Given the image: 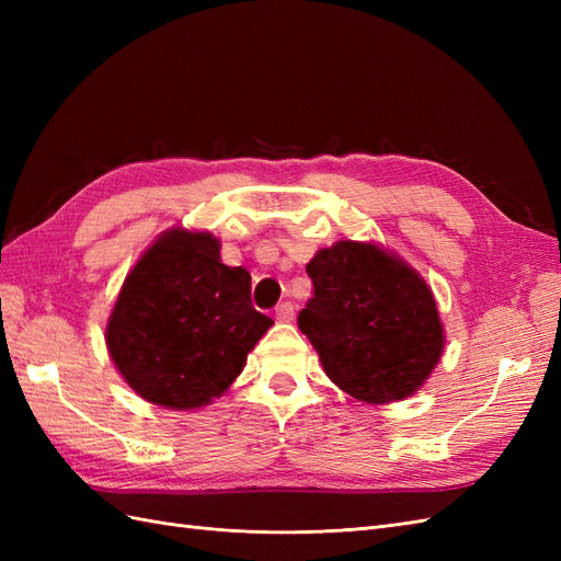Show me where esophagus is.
I'll return each instance as SVG.
<instances>
[{
  "mask_svg": "<svg viewBox=\"0 0 561 561\" xmlns=\"http://www.w3.org/2000/svg\"><path fill=\"white\" fill-rule=\"evenodd\" d=\"M295 318V304L293 301H283L276 307V320L278 322H293Z\"/></svg>",
  "mask_w": 561,
  "mask_h": 561,
  "instance_id": "obj_1",
  "label": "esophagus"
}]
</instances>
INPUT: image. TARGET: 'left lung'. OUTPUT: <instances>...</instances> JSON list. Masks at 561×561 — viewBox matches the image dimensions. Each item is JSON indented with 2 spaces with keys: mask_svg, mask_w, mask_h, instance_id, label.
Here are the masks:
<instances>
[{
  "mask_svg": "<svg viewBox=\"0 0 561 561\" xmlns=\"http://www.w3.org/2000/svg\"><path fill=\"white\" fill-rule=\"evenodd\" d=\"M307 274L313 297L297 322L330 381L367 404L414 396L445 351L426 278L379 243L351 239L318 250Z\"/></svg>",
  "mask_w": 561,
  "mask_h": 561,
  "instance_id": "left-lung-1",
  "label": "left lung"
}]
</instances>
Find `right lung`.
Returning a JSON list of instances; mask_svg holds the SVG:
<instances>
[{"label":"right lung","mask_w":561,"mask_h":561,"mask_svg":"<svg viewBox=\"0 0 561 561\" xmlns=\"http://www.w3.org/2000/svg\"><path fill=\"white\" fill-rule=\"evenodd\" d=\"M210 231L173 227L133 264L105 328L118 375L142 400L190 412L225 396L274 325L254 311L250 274Z\"/></svg>","instance_id":"obj_1"}]
</instances>
